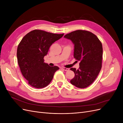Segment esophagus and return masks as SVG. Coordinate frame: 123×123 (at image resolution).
Returning <instances> with one entry per match:
<instances>
[{
    "instance_id": "1",
    "label": "esophagus",
    "mask_w": 123,
    "mask_h": 123,
    "mask_svg": "<svg viewBox=\"0 0 123 123\" xmlns=\"http://www.w3.org/2000/svg\"><path fill=\"white\" fill-rule=\"evenodd\" d=\"M62 69L64 70V71H69V68H64V67H62Z\"/></svg>"
}]
</instances>
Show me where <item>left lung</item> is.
<instances>
[{"mask_svg":"<svg viewBox=\"0 0 123 123\" xmlns=\"http://www.w3.org/2000/svg\"><path fill=\"white\" fill-rule=\"evenodd\" d=\"M64 37L72 41L74 57L80 62L79 69H70L75 74L70 83L77 88H86L95 80L101 70L102 44L95 35L85 30L73 31Z\"/></svg>","mask_w":123,"mask_h":123,"instance_id":"obj_1","label":"left lung"}]
</instances>
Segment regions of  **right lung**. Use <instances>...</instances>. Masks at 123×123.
Here are the masks:
<instances>
[{"instance_id": "obj_1", "label": "right lung", "mask_w": 123, "mask_h": 123, "mask_svg": "<svg viewBox=\"0 0 123 123\" xmlns=\"http://www.w3.org/2000/svg\"><path fill=\"white\" fill-rule=\"evenodd\" d=\"M64 34H58L34 30L26 34L18 44L17 58L22 74L28 84L36 88L46 87L59 69L44 62L49 48Z\"/></svg>"}]
</instances>
